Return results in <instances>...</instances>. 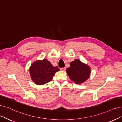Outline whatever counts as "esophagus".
Returning <instances> with one entry per match:
<instances>
[{
	"mask_svg": "<svg viewBox=\"0 0 122 122\" xmlns=\"http://www.w3.org/2000/svg\"><path fill=\"white\" fill-rule=\"evenodd\" d=\"M61 70L62 71H65L66 70V67H62L61 68Z\"/></svg>",
	"mask_w": 122,
	"mask_h": 122,
	"instance_id": "obj_1",
	"label": "esophagus"
}]
</instances>
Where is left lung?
Instances as JSON below:
<instances>
[{
    "mask_svg": "<svg viewBox=\"0 0 122 122\" xmlns=\"http://www.w3.org/2000/svg\"><path fill=\"white\" fill-rule=\"evenodd\" d=\"M70 65V67L66 69V72L75 84H81L89 77L91 70L87 65L77 59L71 62Z\"/></svg>",
    "mask_w": 122,
    "mask_h": 122,
    "instance_id": "obj_1",
    "label": "left lung"
}]
</instances>
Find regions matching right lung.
<instances>
[{"mask_svg": "<svg viewBox=\"0 0 122 122\" xmlns=\"http://www.w3.org/2000/svg\"><path fill=\"white\" fill-rule=\"evenodd\" d=\"M59 71L58 67H54L45 59L33 62L30 69V73L32 80L36 84L41 85L51 81L53 75Z\"/></svg>", "mask_w": 122, "mask_h": 122, "instance_id": "right-lung-1", "label": "right lung"}]
</instances>
